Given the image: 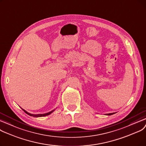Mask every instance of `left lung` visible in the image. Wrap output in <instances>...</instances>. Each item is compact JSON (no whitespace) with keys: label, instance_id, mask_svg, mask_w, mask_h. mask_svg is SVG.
Returning <instances> with one entry per match:
<instances>
[{"label":"left lung","instance_id":"left-lung-1","mask_svg":"<svg viewBox=\"0 0 146 146\" xmlns=\"http://www.w3.org/2000/svg\"><path fill=\"white\" fill-rule=\"evenodd\" d=\"M114 113H107V114H106V115H113V114H114Z\"/></svg>","mask_w":146,"mask_h":146}]
</instances>
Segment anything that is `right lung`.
I'll return each mask as SVG.
<instances>
[{"mask_svg": "<svg viewBox=\"0 0 146 146\" xmlns=\"http://www.w3.org/2000/svg\"><path fill=\"white\" fill-rule=\"evenodd\" d=\"M21 109L24 111V112H25L27 115H30V116H33V117H42V116H45L49 115L51 114L53 112H54V110H55V109H54V110L50 111V112H49L46 113H43V114H31V113H29V112H27L26 110H25L23 109V108H21Z\"/></svg>", "mask_w": 146, "mask_h": 146, "instance_id": "1", "label": "right lung"}]
</instances>
